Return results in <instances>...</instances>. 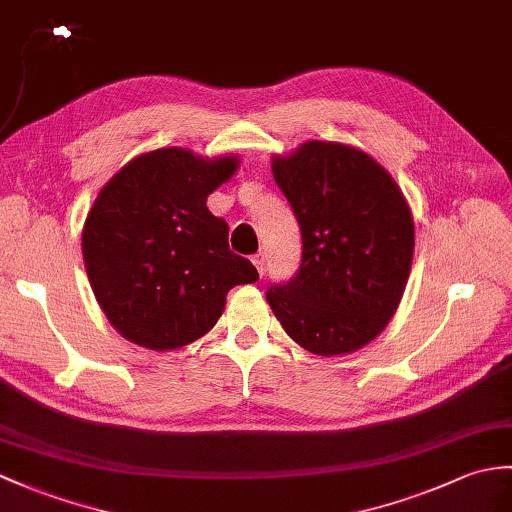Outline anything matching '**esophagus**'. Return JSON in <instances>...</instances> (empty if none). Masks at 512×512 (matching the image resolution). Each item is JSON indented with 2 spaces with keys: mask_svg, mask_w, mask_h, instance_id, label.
I'll list each match as a JSON object with an SVG mask.
<instances>
[{
  "mask_svg": "<svg viewBox=\"0 0 512 512\" xmlns=\"http://www.w3.org/2000/svg\"><path fill=\"white\" fill-rule=\"evenodd\" d=\"M253 264H255L259 275H264V270H266V257H264V253L253 255Z\"/></svg>",
  "mask_w": 512,
  "mask_h": 512,
  "instance_id": "esophagus-1",
  "label": "esophagus"
}]
</instances>
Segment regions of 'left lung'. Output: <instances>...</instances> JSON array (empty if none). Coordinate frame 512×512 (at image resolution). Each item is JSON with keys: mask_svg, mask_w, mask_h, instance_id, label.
<instances>
[{"mask_svg": "<svg viewBox=\"0 0 512 512\" xmlns=\"http://www.w3.org/2000/svg\"><path fill=\"white\" fill-rule=\"evenodd\" d=\"M301 229V264L266 299L296 344L316 355L364 347L406 290L414 222L392 176L362 150L307 141L272 161Z\"/></svg>", "mask_w": 512, "mask_h": 512, "instance_id": "left-lung-1", "label": "left lung"}]
</instances>
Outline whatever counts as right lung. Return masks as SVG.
<instances>
[{"mask_svg": "<svg viewBox=\"0 0 512 512\" xmlns=\"http://www.w3.org/2000/svg\"><path fill=\"white\" fill-rule=\"evenodd\" d=\"M235 168V157L163 148L124 165L95 198L82 231L85 268L130 342L154 351L194 342L218 323L231 288L259 279L229 248V224L207 209Z\"/></svg>", "mask_w": 512, "mask_h": 512, "instance_id": "add662e5", "label": "right lung"}]
</instances>
